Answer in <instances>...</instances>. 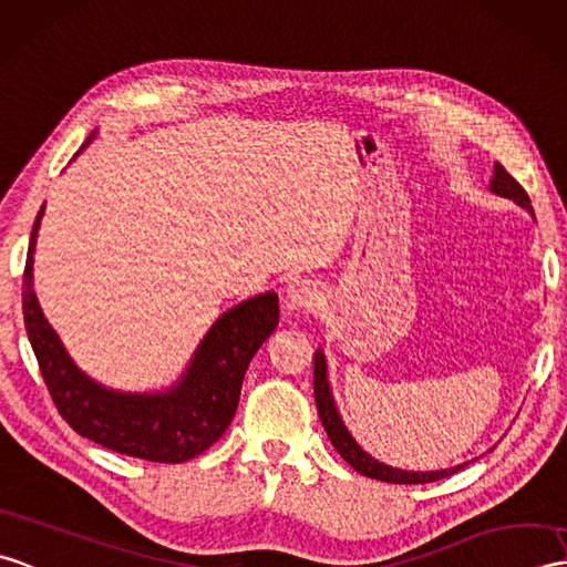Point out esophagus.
<instances>
[{
	"label": "esophagus",
	"mask_w": 567,
	"mask_h": 567,
	"mask_svg": "<svg viewBox=\"0 0 567 567\" xmlns=\"http://www.w3.org/2000/svg\"><path fill=\"white\" fill-rule=\"evenodd\" d=\"M316 305H319V289L311 280L289 282L285 295V307L289 311H311Z\"/></svg>",
	"instance_id": "esophagus-1"
}]
</instances>
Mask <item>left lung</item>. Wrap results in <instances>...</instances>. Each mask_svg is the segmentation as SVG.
<instances>
[{"label":"left lung","mask_w":567,"mask_h":567,"mask_svg":"<svg viewBox=\"0 0 567 567\" xmlns=\"http://www.w3.org/2000/svg\"><path fill=\"white\" fill-rule=\"evenodd\" d=\"M491 190L495 195H503L509 197V200H515L517 205L526 207L529 213L534 215V207L529 203V195L519 186V183L512 178L503 164H495V176L491 181ZM326 358L321 350H316L313 354V396H316V408H319V417L323 423V430L328 434V440L338 450V454L346 458V462L362 473L367 478H377V481H384V483H408V485H415V483H432V481H442L446 476H452V473L462 471L466 464H458L454 468H442V471H401V468H393L377 462L370 454H367L362 446L352 440V434L348 432L346 423L340 420L338 415V408L333 403V393H331V384H328V374H326Z\"/></svg>","instance_id":"obj_1"}]
</instances>
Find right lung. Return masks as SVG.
I'll list each match as a JSON object with an SVG mask.
<instances>
[{
  "label": "right lung",
  "instance_id": "obj_1",
  "mask_svg": "<svg viewBox=\"0 0 567 567\" xmlns=\"http://www.w3.org/2000/svg\"><path fill=\"white\" fill-rule=\"evenodd\" d=\"M91 137L82 144V150ZM38 213L23 270V321L45 386L60 415L82 437L117 454L183 464L209 450L229 427L244 374L278 328V295L266 292L219 316L176 386L162 393H121L89 379L62 348L33 292Z\"/></svg>",
  "mask_w": 567,
  "mask_h": 567
}]
</instances>
